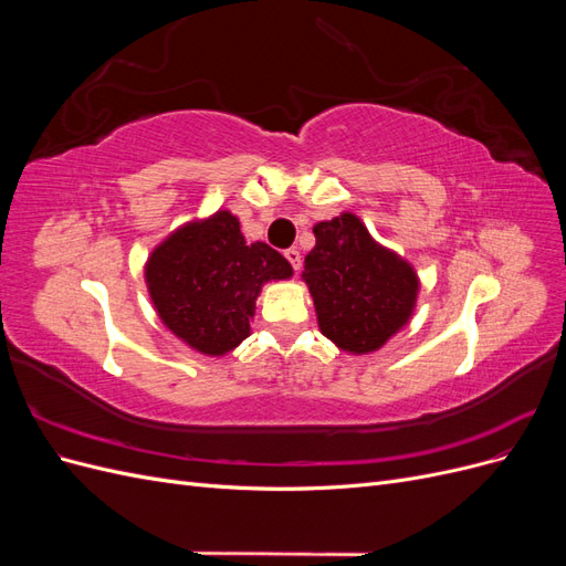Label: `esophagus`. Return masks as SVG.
Instances as JSON below:
<instances>
[{"mask_svg": "<svg viewBox=\"0 0 566 566\" xmlns=\"http://www.w3.org/2000/svg\"><path fill=\"white\" fill-rule=\"evenodd\" d=\"M285 260L290 262V266H293L295 271H300V266H302V254H300V250H295V248L285 250Z\"/></svg>", "mask_w": 566, "mask_h": 566, "instance_id": "obj_1", "label": "esophagus"}]
</instances>
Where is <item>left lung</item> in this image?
<instances>
[{
    "instance_id": "left-lung-1",
    "label": "left lung",
    "mask_w": 566,
    "mask_h": 566,
    "mask_svg": "<svg viewBox=\"0 0 566 566\" xmlns=\"http://www.w3.org/2000/svg\"><path fill=\"white\" fill-rule=\"evenodd\" d=\"M314 235L302 281L314 297L321 333L342 352H378L413 316L418 273L352 212L318 221Z\"/></svg>"
}]
</instances>
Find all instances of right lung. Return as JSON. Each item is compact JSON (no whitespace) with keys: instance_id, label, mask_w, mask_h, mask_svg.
<instances>
[{"instance_id":"obj_1","label":"right lung","mask_w":566,"mask_h":566,"mask_svg":"<svg viewBox=\"0 0 566 566\" xmlns=\"http://www.w3.org/2000/svg\"><path fill=\"white\" fill-rule=\"evenodd\" d=\"M146 285L160 321L188 347L224 356L250 335L256 297L293 266L266 243H245L229 210L188 221L150 252Z\"/></svg>"}]
</instances>
